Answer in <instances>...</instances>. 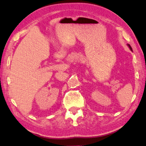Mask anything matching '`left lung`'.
Instances as JSON below:
<instances>
[{
    "label": "left lung",
    "mask_w": 146,
    "mask_h": 146,
    "mask_svg": "<svg viewBox=\"0 0 146 146\" xmlns=\"http://www.w3.org/2000/svg\"><path fill=\"white\" fill-rule=\"evenodd\" d=\"M127 46H128V48H130V50H131V51H132V47H131L130 46V44H127Z\"/></svg>",
    "instance_id": "1"
}]
</instances>
